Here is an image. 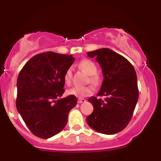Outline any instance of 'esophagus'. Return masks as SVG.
<instances>
[{
    "instance_id": "1",
    "label": "esophagus",
    "mask_w": 161,
    "mask_h": 161,
    "mask_svg": "<svg viewBox=\"0 0 161 161\" xmlns=\"http://www.w3.org/2000/svg\"><path fill=\"white\" fill-rule=\"evenodd\" d=\"M86 101V99H84V98H80V97H79V98L78 99V103L79 104H82V103H85Z\"/></svg>"
}]
</instances>
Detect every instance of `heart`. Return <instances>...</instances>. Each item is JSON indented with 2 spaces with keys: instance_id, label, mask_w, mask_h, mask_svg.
I'll return each mask as SVG.
<instances>
[{
  "instance_id": "1",
  "label": "heart",
  "mask_w": 161,
  "mask_h": 161,
  "mask_svg": "<svg viewBox=\"0 0 161 161\" xmlns=\"http://www.w3.org/2000/svg\"><path fill=\"white\" fill-rule=\"evenodd\" d=\"M79 66L86 72L87 74L90 75V82L95 86H97L99 83V77L96 75L97 66L94 64V62L90 60H83L79 64ZM72 74H73V69L72 67L68 68L64 74V82L66 85H69L71 83ZM67 93L70 95H74L79 97H87L93 93V88L92 86L73 87L68 90Z\"/></svg>"
}]
</instances>
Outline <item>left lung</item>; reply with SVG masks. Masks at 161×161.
I'll list each match as a JSON object with an SVG mask.
<instances>
[{
  "instance_id": "left-lung-1",
  "label": "left lung",
  "mask_w": 161,
  "mask_h": 161,
  "mask_svg": "<svg viewBox=\"0 0 161 161\" xmlns=\"http://www.w3.org/2000/svg\"><path fill=\"white\" fill-rule=\"evenodd\" d=\"M102 69L104 80L97 96L91 97L95 110L86 118L88 125L100 133L113 135L119 132L129 124L138 99L137 75L127 59L109 48L87 53Z\"/></svg>"
}]
</instances>
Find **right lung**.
<instances>
[{"mask_svg":"<svg viewBox=\"0 0 161 161\" xmlns=\"http://www.w3.org/2000/svg\"><path fill=\"white\" fill-rule=\"evenodd\" d=\"M74 61L73 55L48 51L35 55L20 71L16 108L35 136L49 138L66 126L77 98L74 95L61 97L65 92L64 74Z\"/></svg>","mask_w":161,"mask_h":161,"instance_id":"add662e5","label":"right lung"}]
</instances>
